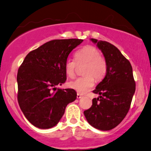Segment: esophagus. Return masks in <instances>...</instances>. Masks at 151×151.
Segmentation results:
<instances>
[{"label":"esophagus","mask_w":151,"mask_h":151,"mask_svg":"<svg viewBox=\"0 0 151 151\" xmlns=\"http://www.w3.org/2000/svg\"><path fill=\"white\" fill-rule=\"evenodd\" d=\"M82 98V96H81V95L80 94V93H77V98Z\"/></svg>","instance_id":"esophagus-1"}]
</instances>
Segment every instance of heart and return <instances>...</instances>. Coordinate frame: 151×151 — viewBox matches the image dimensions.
<instances>
[{
  "mask_svg": "<svg viewBox=\"0 0 151 151\" xmlns=\"http://www.w3.org/2000/svg\"><path fill=\"white\" fill-rule=\"evenodd\" d=\"M75 60L67 59L64 64V70L68 77L73 78L76 75V66L86 63L82 77L68 83L70 88L76 90L78 93L85 94L91 91L94 86L95 79L102 81L107 73V63L106 59L101 55L97 48L92 45H86L78 50L75 53Z\"/></svg>",
  "mask_w": 151,
  "mask_h": 151,
  "instance_id": "heart-1",
  "label": "heart"
}]
</instances>
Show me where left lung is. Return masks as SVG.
I'll return each mask as SVG.
<instances>
[{
    "instance_id": "obj_1",
    "label": "left lung",
    "mask_w": 151,
    "mask_h": 151,
    "mask_svg": "<svg viewBox=\"0 0 151 151\" xmlns=\"http://www.w3.org/2000/svg\"><path fill=\"white\" fill-rule=\"evenodd\" d=\"M102 51L107 63V73L93 92L99 97L84 111L91 126L101 130L114 128L129 111L135 91V82L130 63L111 43L91 38Z\"/></svg>"
}]
</instances>
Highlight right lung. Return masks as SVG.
<instances>
[{
	"instance_id": "right-lung-1",
	"label": "right lung",
	"mask_w": 151,
	"mask_h": 151,
	"mask_svg": "<svg viewBox=\"0 0 151 151\" xmlns=\"http://www.w3.org/2000/svg\"><path fill=\"white\" fill-rule=\"evenodd\" d=\"M81 39L53 40L30 51L18 70V101L32 125L48 129L57 125L67 105L76 99L73 89L56 86L66 81L64 64Z\"/></svg>"
}]
</instances>
